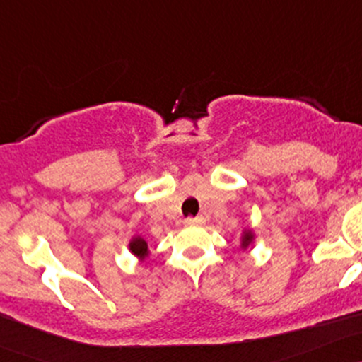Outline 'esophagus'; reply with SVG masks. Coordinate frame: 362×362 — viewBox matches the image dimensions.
I'll return each instance as SVG.
<instances>
[{
  "label": "esophagus",
  "mask_w": 362,
  "mask_h": 362,
  "mask_svg": "<svg viewBox=\"0 0 362 362\" xmlns=\"http://www.w3.org/2000/svg\"><path fill=\"white\" fill-rule=\"evenodd\" d=\"M185 225H204V218L202 216L187 218V220H185Z\"/></svg>",
  "instance_id": "obj_1"
}]
</instances>
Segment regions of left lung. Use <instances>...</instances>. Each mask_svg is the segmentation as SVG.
<instances>
[{"label": "left lung", "mask_w": 362, "mask_h": 362, "mask_svg": "<svg viewBox=\"0 0 362 362\" xmlns=\"http://www.w3.org/2000/svg\"><path fill=\"white\" fill-rule=\"evenodd\" d=\"M254 242H256V233L252 228H244L240 233V249L242 251H247V249L254 247Z\"/></svg>", "instance_id": "8db88e82"}]
</instances>
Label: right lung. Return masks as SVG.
<instances>
[{
	"instance_id": "obj_1",
	"label": "right lung",
	"mask_w": 362,
	"mask_h": 362,
	"mask_svg": "<svg viewBox=\"0 0 362 362\" xmlns=\"http://www.w3.org/2000/svg\"><path fill=\"white\" fill-rule=\"evenodd\" d=\"M129 251L137 257L141 263H144L146 259L151 256L149 251V242L141 235H134L132 239L129 240Z\"/></svg>"
}]
</instances>
